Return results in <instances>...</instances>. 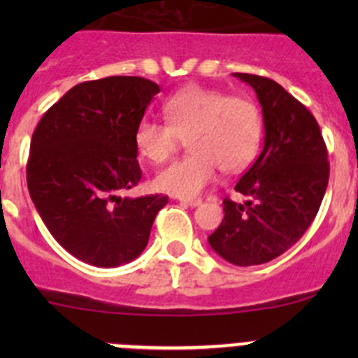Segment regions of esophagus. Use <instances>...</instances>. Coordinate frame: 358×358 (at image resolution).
I'll return each mask as SVG.
<instances>
[{
    "label": "esophagus",
    "mask_w": 358,
    "mask_h": 358,
    "mask_svg": "<svg viewBox=\"0 0 358 358\" xmlns=\"http://www.w3.org/2000/svg\"><path fill=\"white\" fill-rule=\"evenodd\" d=\"M180 202H182V204H185V206H192V208H196V206L202 204V201L197 199V197H196V199H185V197H182Z\"/></svg>",
    "instance_id": "esophagus-1"
}]
</instances>
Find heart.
<instances>
[{"mask_svg":"<svg viewBox=\"0 0 358 358\" xmlns=\"http://www.w3.org/2000/svg\"><path fill=\"white\" fill-rule=\"evenodd\" d=\"M166 122L142 119L135 147L150 162L168 161L187 138L190 154L157 173L156 189L176 197H196L215 180L218 166L239 171L252 161L262 143V112L252 100L218 90L189 86L162 106Z\"/></svg>","mask_w":358,"mask_h":358,"instance_id":"b5f03b06","label":"heart"}]
</instances>
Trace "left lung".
<instances>
[{
  "mask_svg": "<svg viewBox=\"0 0 358 358\" xmlns=\"http://www.w3.org/2000/svg\"><path fill=\"white\" fill-rule=\"evenodd\" d=\"M234 76L258 96L265 143L236 185L249 199L227 197L223 222L208 241L232 265L251 266L280 256L308 230L326 194L329 161L319 124L301 102L273 79Z\"/></svg>",
  "mask_w": 358,
  "mask_h": 358,
  "instance_id": "obj_1",
  "label": "left lung"
}]
</instances>
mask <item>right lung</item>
<instances>
[{"label": "right lung", "mask_w": 358, "mask_h": 358, "mask_svg": "<svg viewBox=\"0 0 358 358\" xmlns=\"http://www.w3.org/2000/svg\"><path fill=\"white\" fill-rule=\"evenodd\" d=\"M159 93L138 76L79 83L36 126L27 189L57 243L103 268L135 259L168 196L129 199L122 190L142 178L135 129Z\"/></svg>", "instance_id": "right-lung-1"}]
</instances>
